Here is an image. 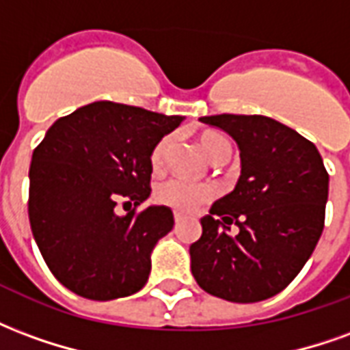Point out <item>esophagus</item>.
<instances>
[{
    "label": "esophagus",
    "mask_w": 350,
    "mask_h": 350,
    "mask_svg": "<svg viewBox=\"0 0 350 350\" xmlns=\"http://www.w3.org/2000/svg\"><path fill=\"white\" fill-rule=\"evenodd\" d=\"M182 219H183V215H182V213H178V212H176V213H174V223H176V225H180V223H182Z\"/></svg>",
    "instance_id": "obj_1"
}]
</instances>
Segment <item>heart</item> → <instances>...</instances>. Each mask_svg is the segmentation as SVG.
<instances>
[{
	"instance_id": "obj_1",
	"label": "heart",
	"mask_w": 350,
	"mask_h": 350,
	"mask_svg": "<svg viewBox=\"0 0 350 350\" xmlns=\"http://www.w3.org/2000/svg\"><path fill=\"white\" fill-rule=\"evenodd\" d=\"M198 144L202 148V152L213 161V163H219V161H227L232 153V146L228 142V138H225L219 133H202L198 137ZM168 148H170V137H163L155 144L150 157L153 170H161L167 159ZM213 197V189L206 183H191L180 178H170L167 182H163L155 191V198L159 200L161 204L172 208L176 212L182 213H191L198 210L200 206L206 204L210 198Z\"/></svg>"
}]
</instances>
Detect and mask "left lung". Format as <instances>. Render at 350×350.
Instances as JSON below:
<instances>
[{"instance_id":"obj_1","label":"left lung","mask_w":350,"mask_h":350,"mask_svg":"<svg viewBox=\"0 0 350 350\" xmlns=\"http://www.w3.org/2000/svg\"><path fill=\"white\" fill-rule=\"evenodd\" d=\"M240 148V178L200 219L191 271L200 288L236 304L281 293L324 228L328 172L313 142L266 116H202ZM236 224L239 232L230 234Z\"/></svg>"}]
</instances>
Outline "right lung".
Returning a JSON list of instances; mask_svg holds the SVG:
<instances>
[{"mask_svg": "<svg viewBox=\"0 0 350 350\" xmlns=\"http://www.w3.org/2000/svg\"><path fill=\"white\" fill-rule=\"evenodd\" d=\"M183 116L97 100L59 118L29 167V225L56 279L90 300L138 293L152 251L174 227L168 206L120 213L150 197L152 152ZM123 204V208H125Z\"/></svg>", "mask_w": 350, "mask_h": 350, "instance_id": "obj_1", "label": "right lung"}]
</instances>
